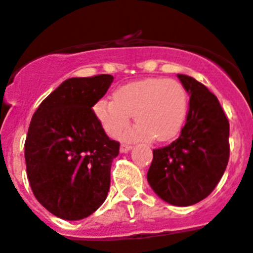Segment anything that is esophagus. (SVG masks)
Here are the masks:
<instances>
[{
	"instance_id": "1",
	"label": "esophagus",
	"mask_w": 253,
	"mask_h": 253,
	"mask_svg": "<svg viewBox=\"0 0 253 253\" xmlns=\"http://www.w3.org/2000/svg\"><path fill=\"white\" fill-rule=\"evenodd\" d=\"M130 149L131 146H129V144H122V146H120V152H122V153H128Z\"/></svg>"
}]
</instances>
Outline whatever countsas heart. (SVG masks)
I'll return each instance as SVG.
<instances>
[{"label":"heart","instance_id":"1","mask_svg":"<svg viewBox=\"0 0 253 253\" xmlns=\"http://www.w3.org/2000/svg\"><path fill=\"white\" fill-rule=\"evenodd\" d=\"M114 100H100L93 111L110 137L119 135L134 119L139 126L125 134L128 139L152 137L158 142L175 138L184 125L189 97L176 80L144 78L114 91Z\"/></svg>","mask_w":253,"mask_h":253}]
</instances>
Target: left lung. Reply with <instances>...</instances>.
Segmentation results:
<instances>
[{
    "label": "left lung",
    "mask_w": 253,
    "mask_h": 253,
    "mask_svg": "<svg viewBox=\"0 0 253 253\" xmlns=\"http://www.w3.org/2000/svg\"><path fill=\"white\" fill-rule=\"evenodd\" d=\"M190 95L180 137L153 149L147 173L152 190L176 207L202 202L218 185L229 160V122L214 93L195 78L177 75Z\"/></svg>",
    "instance_id": "8db88e82"
}]
</instances>
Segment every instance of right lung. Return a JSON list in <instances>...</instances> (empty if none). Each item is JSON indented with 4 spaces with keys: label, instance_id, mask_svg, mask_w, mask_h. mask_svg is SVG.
I'll use <instances>...</instances> for the list:
<instances>
[{
    "label": "right lung",
    "instance_id": "obj_1",
    "mask_svg": "<svg viewBox=\"0 0 253 253\" xmlns=\"http://www.w3.org/2000/svg\"><path fill=\"white\" fill-rule=\"evenodd\" d=\"M114 77H73L60 84L33 115L25 140L26 173L38 202L64 220L87 218L110 189L119 154L92 107Z\"/></svg>",
    "mask_w": 253,
    "mask_h": 253
}]
</instances>
